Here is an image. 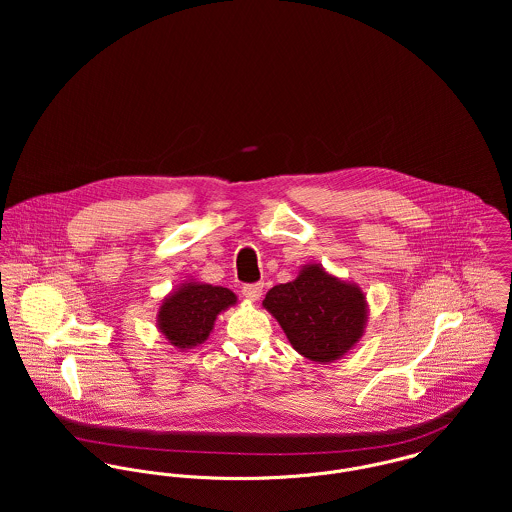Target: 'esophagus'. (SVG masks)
<instances>
[{
  "instance_id": "1",
  "label": "esophagus",
  "mask_w": 512,
  "mask_h": 512,
  "mask_svg": "<svg viewBox=\"0 0 512 512\" xmlns=\"http://www.w3.org/2000/svg\"><path fill=\"white\" fill-rule=\"evenodd\" d=\"M264 293V284H246L242 288V295L248 299V301H258Z\"/></svg>"
}]
</instances>
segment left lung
<instances>
[{
  "instance_id": "1",
  "label": "left lung",
  "mask_w": 512,
  "mask_h": 512,
  "mask_svg": "<svg viewBox=\"0 0 512 512\" xmlns=\"http://www.w3.org/2000/svg\"><path fill=\"white\" fill-rule=\"evenodd\" d=\"M262 305L276 317L293 349L319 365L339 361L365 335L368 303L361 286L315 262L301 266L292 282L274 286Z\"/></svg>"
}]
</instances>
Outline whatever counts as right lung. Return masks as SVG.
Returning <instances> with one entry per match:
<instances>
[{
	"mask_svg": "<svg viewBox=\"0 0 512 512\" xmlns=\"http://www.w3.org/2000/svg\"><path fill=\"white\" fill-rule=\"evenodd\" d=\"M232 305H236V293L191 278L163 297L157 329L171 347L187 351L209 339L217 317Z\"/></svg>",
	"mask_w": 512,
	"mask_h": 512,
	"instance_id": "1",
	"label": "right lung"
}]
</instances>
